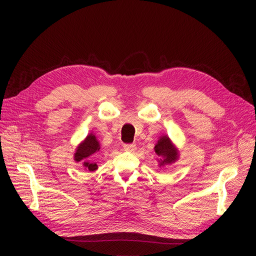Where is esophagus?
Here are the masks:
<instances>
[{
  "label": "esophagus",
  "mask_w": 256,
  "mask_h": 256,
  "mask_svg": "<svg viewBox=\"0 0 256 256\" xmlns=\"http://www.w3.org/2000/svg\"><path fill=\"white\" fill-rule=\"evenodd\" d=\"M124 150H129V152H134L136 150V145L134 143H130V144H124Z\"/></svg>",
  "instance_id": "34e87169"
}]
</instances>
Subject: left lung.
<instances>
[{"mask_svg":"<svg viewBox=\"0 0 256 256\" xmlns=\"http://www.w3.org/2000/svg\"><path fill=\"white\" fill-rule=\"evenodd\" d=\"M154 152L161 158L160 166L171 164L175 160H177V152L171 144V141L168 136H162L158 141L157 145L154 146Z\"/></svg>","mask_w":256,"mask_h":256,"instance_id":"left-lung-1","label":"left lung"}]
</instances>
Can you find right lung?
<instances>
[{
  "label": "right lung",
  "instance_id": "obj_1",
  "mask_svg": "<svg viewBox=\"0 0 256 256\" xmlns=\"http://www.w3.org/2000/svg\"><path fill=\"white\" fill-rule=\"evenodd\" d=\"M100 150L99 143L94 134H90L85 138L84 142L76 148L74 154V160L76 162H83V166L86 168L88 171H95L97 168V164L95 162L88 160V157L92 156Z\"/></svg>",
  "mask_w": 256,
  "mask_h": 256
}]
</instances>
